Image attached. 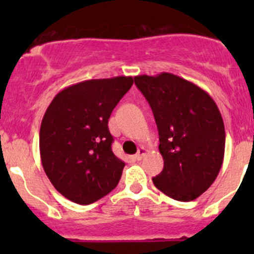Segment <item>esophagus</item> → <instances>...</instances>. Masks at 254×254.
<instances>
[{
    "label": "esophagus",
    "instance_id": "esophagus-1",
    "mask_svg": "<svg viewBox=\"0 0 254 254\" xmlns=\"http://www.w3.org/2000/svg\"><path fill=\"white\" fill-rule=\"evenodd\" d=\"M145 153H146V150H145V148H143V147L139 148V151H137L136 155L134 156V158H135V160H136V161H140V160H141V158H142V156L145 155Z\"/></svg>",
    "mask_w": 254,
    "mask_h": 254
}]
</instances>
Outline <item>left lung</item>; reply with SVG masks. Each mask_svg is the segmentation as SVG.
Returning <instances> with one entry per match:
<instances>
[{
    "label": "left lung",
    "mask_w": 254,
    "mask_h": 254,
    "mask_svg": "<svg viewBox=\"0 0 254 254\" xmlns=\"http://www.w3.org/2000/svg\"><path fill=\"white\" fill-rule=\"evenodd\" d=\"M134 79L152 109L165 162L153 184L175 200H194L214 183L224 162L221 113L207 92L173 73Z\"/></svg>",
    "instance_id": "left-lung-1"
}]
</instances>
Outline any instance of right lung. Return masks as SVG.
<instances>
[{
  "label": "right lung",
  "mask_w": 254,
  "mask_h": 254,
  "mask_svg": "<svg viewBox=\"0 0 254 254\" xmlns=\"http://www.w3.org/2000/svg\"><path fill=\"white\" fill-rule=\"evenodd\" d=\"M131 76L87 79L59 92L43 117L42 165L56 190L87 205L118 186L125 163L113 153L108 119Z\"/></svg>",
  "instance_id": "right-lung-1"
}]
</instances>
